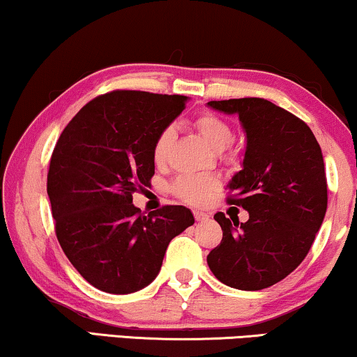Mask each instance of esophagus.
I'll list each match as a JSON object with an SVG mask.
<instances>
[{
    "instance_id": "obj_1",
    "label": "esophagus",
    "mask_w": 357,
    "mask_h": 357,
    "mask_svg": "<svg viewBox=\"0 0 357 357\" xmlns=\"http://www.w3.org/2000/svg\"><path fill=\"white\" fill-rule=\"evenodd\" d=\"M194 217H195V220H197V222H207V220H208V215L204 213V212H199V210H195Z\"/></svg>"
}]
</instances>
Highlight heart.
Masks as SVG:
<instances>
[{"label":"heart","instance_id":"b5f03b06","mask_svg":"<svg viewBox=\"0 0 357 357\" xmlns=\"http://www.w3.org/2000/svg\"><path fill=\"white\" fill-rule=\"evenodd\" d=\"M195 128L202 135L205 142L217 152H222L233 142L234 134L227 121L215 114H202L195 119ZM174 140V129L165 128L158 134L153 145L155 163H163L168 157L169 147ZM218 188V181L212 176L195 174V176H181L173 184V192L183 199L184 202L192 205H204L210 199V195Z\"/></svg>","mask_w":357,"mask_h":357}]
</instances>
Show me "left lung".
Listing matches in <instances>:
<instances>
[{
  "label": "left lung",
  "instance_id": "obj_1",
  "mask_svg": "<svg viewBox=\"0 0 357 357\" xmlns=\"http://www.w3.org/2000/svg\"><path fill=\"white\" fill-rule=\"evenodd\" d=\"M208 108L236 114L245 134L243 168L227 185L231 204L249 220L223 212L215 220L223 239L207 255L222 283L259 291L278 283L307 255L327 212V179L312 130L286 109L264 98L208 102Z\"/></svg>",
  "mask_w": 357,
  "mask_h": 357
}]
</instances>
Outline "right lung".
Here are the masks:
<instances>
[{"label":"right lung","mask_w":357,"mask_h":357,"mask_svg":"<svg viewBox=\"0 0 357 357\" xmlns=\"http://www.w3.org/2000/svg\"><path fill=\"white\" fill-rule=\"evenodd\" d=\"M188 100L118 90L89 102L59 135L47 185L56 236L74 268L100 291L149 286L169 241L194 225L183 205L145 217L132 204L155 174V140Z\"/></svg>","instance_id":"obj_1"}]
</instances>
